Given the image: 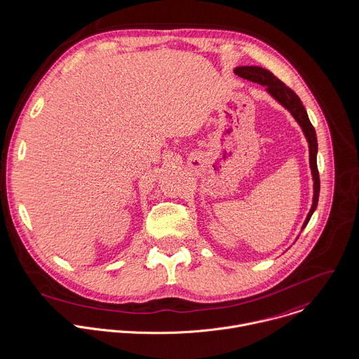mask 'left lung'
Wrapping results in <instances>:
<instances>
[{
  "mask_svg": "<svg viewBox=\"0 0 359 359\" xmlns=\"http://www.w3.org/2000/svg\"><path fill=\"white\" fill-rule=\"evenodd\" d=\"M234 73L243 79H247L250 81L265 86L266 91L278 102H280L287 111H290V114L294 116L297 123L301 126V129L306 137V142L309 145V166H311L312 179H313V201H312L311 211L302 224V229H304L316 210L318 200H319V190H320V180H319V172H318V165H316L318 140H316L315 129L308 118V114H306L299 97L290 87H287L282 80H279L273 73L269 72L268 69H264L261 67H238L234 69Z\"/></svg>",
  "mask_w": 359,
  "mask_h": 359,
  "instance_id": "obj_1",
  "label": "left lung"
}]
</instances>
